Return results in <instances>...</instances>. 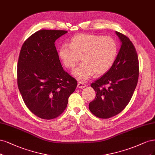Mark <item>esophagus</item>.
Returning <instances> with one entry per match:
<instances>
[{
  "mask_svg": "<svg viewBox=\"0 0 155 155\" xmlns=\"http://www.w3.org/2000/svg\"><path fill=\"white\" fill-rule=\"evenodd\" d=\"M86 87V84H85L84 82H78V85H77L78 88H84Z\"/></svg>",
  "mask_w": 155,
  "mask_h": 155,
  "instance_id": "obj_1",
  "label": "esophagus"
}]
</instances>
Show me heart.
<instances>
[{"instance_id":"heart-1","label":"heart","mask_w":155,"mask_h":155,"mask_svg":"<svg viewBox=\"0 0 155 155\" xmlns=\"http://www.w3.org/2000/svg\"><path fill=\"white\" fill-rule=\"evenodd\" d=\"M118 53L114 40L108 36L79 34L73 37L69 46L64 44L59 57L68 69L74 68L82 58V63L73 72L81 81L88 79L94 73L101 75L113 66Z\"/></svg>"}]
</instances>
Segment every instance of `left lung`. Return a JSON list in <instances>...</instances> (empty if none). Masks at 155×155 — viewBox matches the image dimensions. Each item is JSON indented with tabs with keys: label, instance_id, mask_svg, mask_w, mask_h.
<instances>
[{
	"label": "left lung",
	"instance_id": "left-lung-1",
	"mask_svg": "<svg viewBox=\"0 0 155 155\" xmlns=\"http://www.w3.org/2000/svg\"><path fill=\"white\" fill-rule=\"evenodd\" d=\"M121 48L111 69L91 84L96 97L89 104L98 118H109L122 111L131 101L138 83L139 62L133 44L125 35L116 31Z\"/></svg>",
	"mask_w": 155,
	"mask_h": 155
}]
</instances>
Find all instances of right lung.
<instances>
[{"instance_id": "1", "label": "right lung", "mask_w": 155, "mask_h": 155, "mask_svg": "<svg viewBox=\"0 0 155 155\" xmlns=\"http://www.w3.org/2000/svg\"><path fill=\"white\" fill-rule=\"evenodd\" d=\"M68 31L41 29L23 43L17 64V85L27 107L39 118H56L66 109L77 81L65 71L54 42Z\"/></svg>"}]
</instances>
